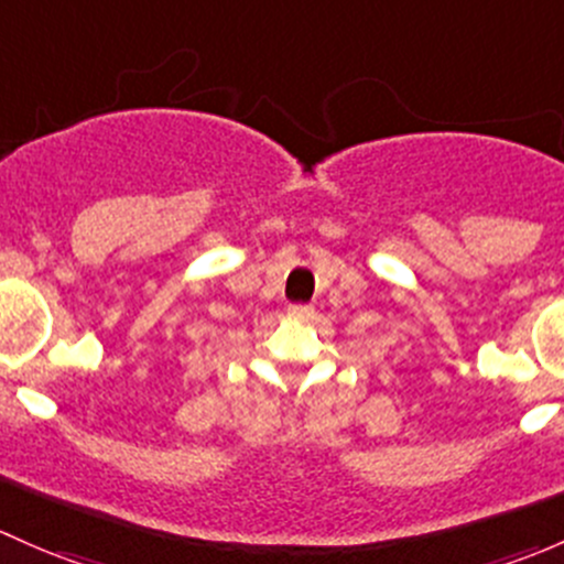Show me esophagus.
<instances>
[{
	"label": "esophagus",
	"mask_w": 564,
	"mask_h": 564,
	"mask_svg": "<svg viewBox=\"0 0 564 564\" xmlns=\"http://www.w3.org/2000/svg\"><path fill=\"white\" fill-rule=\"evenodd\" d=\"M289 313H292L294 318H300V322H307V318H313V307L311 305H292V307H289Z\"/></svg>",
	"instance_id": "1"
}]
</instances>
